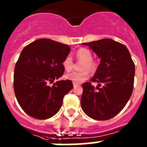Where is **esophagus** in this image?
<instances>
[{
	"instance_id": "34e87169",
	"label": "esophagus",
	"mask_w": 147,
	"mask_h": 147,
	"mask_svg": "<svg viewBox=\"0 0 147 147\" xmlns=\"http://www.w3.org/2000/svg\"><path fill=\"white\" fill-rule=\"evenodd\" d=\"M73 84H74V88H76V87L79 86V85H78V84H76V83H73Z\"/></svg>"
}]
</instances>
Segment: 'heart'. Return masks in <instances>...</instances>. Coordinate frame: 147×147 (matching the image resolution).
I'll list each match as a JSON object with an SVG mask.
<instances>
[{"instance_id":"1","label":"heart","mask_w":147,"mask_h":147,"mask_svg":"<svg viewBox=\"0 0 147 147\" xmlns=\"http://www.w3.org/2000/svg\"><path fill=\"white\" fill-rule=\"evenodd\" d=\"M76 56L78 59L83 61L82 65V71H73V72L68 73L65 76V79L72 81L76 84H80L84 81L87 80L89 78V72L88 71L93 72L96 69V65L93 61V54L91 51L85 48H81L78 49L76 52ZM62 66L65 70L69 71L72 69L73 67V59L71 56H67L62 62Z\"/></svg>"}]
</instances>
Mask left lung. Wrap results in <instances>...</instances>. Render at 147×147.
<instances>
[{"mask_svg":"<svg viewBox=\"0 0 147 147\" xmlns=\"http://www.w3.org/2000/svg\"><path fill=\"white\" fill-rule=\"evenodd\" d=\"M101 59L92 82L82 84L81 106L91 119H112L125 107L133 90L135 64L125 45L111 39L82 43Z\"/></svg>","mask_w":147,"mask_h":147,"instance_id":"8db88e82","label":"left lung"}]
</instances>
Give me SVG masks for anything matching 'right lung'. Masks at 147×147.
Listing matches in <instances>:
<instances>
[{"label": "right lung", "mask_w": 147, "mask_h": 147, "mask_svg": "<svg viewBox=\"0 0 147 147\" xmlns=\"http://www.w3.org/2000/svg\"><path fill=\"white\" fill-rule=\"evenodd\" d=\"M71 49L50 39H39L20 53L14 72V90L26 113L37 119L52 117L61 108L65 95L74 88L71 80L52 83L62 76V62Z\"/></svg>", "instance_id": "add662e5"}]
</instances>
